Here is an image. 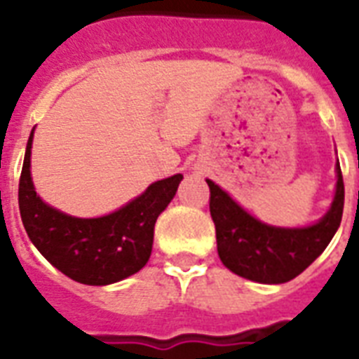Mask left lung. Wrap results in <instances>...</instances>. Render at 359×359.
<instances>
[{"label":"left lung","instance_id":"8db88e82","mask_svg":"<svg viewBox=\"0 0 359 359\" xmlns=\"http://www.w3.org/2000/svg\"><path fill=\"white\" fill-rule=\"evenodd\" d=\"M332 207L317 224L307 227H273L245 212L238 203L207 179L210 188V216L216 225L218 255L240 278L257 283L279 285L300 276L317 259L339 229L345 205V184L339 160Z\"/></svg>","mask_w":359,"mask_h":359}]
</instances>
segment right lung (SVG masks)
Instances as JSON below:
<instances>
[{"instance_id": "right-lung-1", "label": "right lung", "mask_w": 359, "mask_h": 359, "mask_svg": "<svg viewBox=\"0 0 359 359\" xmlns=\"http://www.w3.org/2000/svg\"><path fill=\"white\" fill-rule=\"evenodd\" d=\"M33 130L18 186L20 216L33 245L59 272L78 283L111 285L140 272L151 257L154 224L177 194L182 175L152 182L115 212L74 218L36 196L31 179Z\"/></svg>"}]
</instances>
